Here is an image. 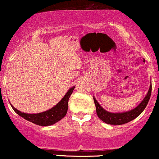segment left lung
Wrapping results in <instances>:
<instances>
[{"label":"left lung","mask_w":159,"mask_h":159,"mask_svg":"<svg viewBox=\"0 0 159 159\" xmlns=\"http://www.w3.org/2000/svg\"><path fill=\"white\" fill-rule=\"evenodd\" d=\"M151 93H152V86H150V87H149V90L146 97L144 98V99L138 107H136L135 108H134L132 111H127V112L116 113V114L110 113L108 111H105V109H103L102 107L100 106L98 102L95 99V98H93L94 103L96 108V113H97L99 119L107 124H111V125H123V124L127 123L135 119L143 112L149 102V100L151 96Z\"/></svg>","instance_id":"8db88e82"}]
</instances>
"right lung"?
I'll list each match as a JSON object with an SVG mask.
<instances>
[{
	"mask_svg": "<svg viewBox=\"0 0 159 159\" xmlns=\"http://www.w3.org/2000/svg\"><path fill=\"white\" fill-rule=\"evenodd\" d=\"M74 88L75 87H72V88L69 89L64 97L62 98L61 101L57 104L55 106L53 107L50 110L39 113V114H25V113H22L16 109L11 104L10 105L16 114H19L24 119L27 120V121H30L36 125H41V126L51 125L60 121L66 116L67 110H68L69 98L73 92Z\"/></svg>",
	"mask_w": 159,
	"mask_h": 159,
	"instance_id": "right-lung-1",
	"label": "right lung"
}]
</instances>
